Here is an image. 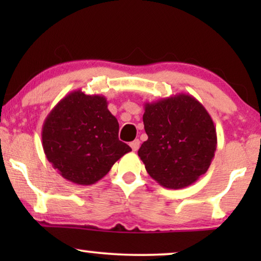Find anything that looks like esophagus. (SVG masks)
<instances>
[{"label": "esophagus", "instance_id": "34e87169", "mask_svg": "<svg viewBox=\"0 0 261 261\" xmlns=\"http://www.w3.org/2000/svg\"><path fill=\"white\" fill-rule=\"evenodd\" d=\"M129 146H130L132 149H133L134 152H135V151H138L139 147H140V141H139L138 139H135L134 141H132V142H130Z\"/></svg>", "mask_w": 261, "mask_h": 261}]
</instances>
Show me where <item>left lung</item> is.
Here are the masks:
<instances>
[{
    "instance_id": "8db88e82",
    "label": "left lung",
    "mask_w": 261,
    "mask_h": 261,
    "mask_svg": "<svg viewBox=\"0 0 261 261\" xmlns=\"http://www.w3.org/2000/svg\"><path fill=\"white\" fill-rule=\"evenodd\" d=\"M142 120L148 139L138 155L156 183L181 189L208 171L217 146L216 128L194 96L176 94L146 102Z\"/></svg>"
}]
</instances>
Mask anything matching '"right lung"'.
Segmentation results:
<instances>
[{"mask_svg":"<svg viewBox=\"0 0 261 261\" xmlns=\"http://www.w3.org/2000/svg\"><path fill=\"white\" fill-rule=\"evenodd\" d=\"M42 148L53 169L69 181L90 185L130 152L119 140V122L105 96L70 92L53 108L41 130Z\"/></svg>","mask_w":261,"mask_h":261,"instance_id":"obj_1","label":"right lung"}]
</instances>
